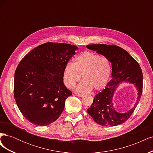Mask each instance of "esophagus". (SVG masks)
Segmentation results:
<instances>
[{
  "label": "esophagus",
  "instance_id": "esophagus-1",
  "mask_svg": "<svg viewBox=\"0 0 153 153\" xmlns=\"http://www.w3.org/2000/svg\"><path fill=\"white\" fill-rule=\"evenodd\" d=\"M75 94H76L77 96H78V97H83V96H84L83 94H80V93H75Z\"/></svg>",
  "mask_w": 153,
  "mask_h": 153
}]
</instances>
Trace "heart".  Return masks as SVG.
I'll use <instances>...</instances> for the list:
<instances>
[{
	"label": "heart",
	"instance_id": "1",
	"mask_svg": "<svg viewBox=\"0 0 153 153\" xmlns=\"http://www.w3.org/2000/svg\"><path fill=\"white\" fill-rule=\"evenodd\" d=\"M110 60L105 56L91 52H85L76 56L73 64L69 63L64 68L63 80L68 88H73L82 75L84 79L76 90L87 92L92 88L100 90L104 88L112 75Z\"/></svg>",
	"mask_w": 153,
	"mask_h": 153
}]
</instances>
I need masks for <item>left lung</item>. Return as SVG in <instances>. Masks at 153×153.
Returning a JSON list of instances; mask_svg holds the SVG:
<instances>
[{
    "label": "left lung",
    "mask_w": 153,
    "mask_h": 153,
    "mask_svg": "<svg viewBox=\"0 0 153 153\" xmlns=\"http://www.w3.org/2000/svg\"><path fill=\"white\" fill-rule=\"evenodd\" d=\"M87 48L107 57L112 64V79L105 89L94 96L93 103L87 110L94 121L103 126H115L121 124L131 116L140 100L143 75L138 63L126 50L115 45H88ZM129 82L135 85L137 98L134 107L126 113L114 110L113 98L115 90L121 82Z\"/></svg>",
    "instance_id": "1"
}]
</instances>
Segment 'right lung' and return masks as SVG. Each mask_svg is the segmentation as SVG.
Returning <instances> with one entry per match:
<instances>
[{
	"label": "right lung",
	"instance_id": "obj_1",
	"mask_svg": "<svg viewBox=\"0 0 153 153\" xmlns=\"http://www.w3.org/2000/svg\"><path fill=\"white\" fill-rule=\"evenodd\" d=\"M77 50L75 45L48 42L22 59L15 73L14 96L27 121L43 126L61 115L72 95L64 84V69Z\"/></svg>",
	"mask_w": 153,
	"mask_h": 153
}]
</instances>
